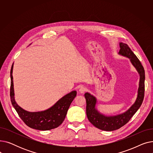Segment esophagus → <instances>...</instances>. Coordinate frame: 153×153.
<instances>
[{
    "mask_svg": "<svg viewBox=\"0 0 153 153\" xmlns=\"http://www.w3.org/2000/svg\"><path fill=\"white\" fill-rule=\"evenodd\" d=\"M86 91H87V88L84 87V86L81 87H80V89H79V92H81V93H82V94L84 93Z\"/></svg>",
    "mask_w": 153,
    "mask_h": 153,
    "instance_id": "1",
    "label": "esophagus"
}]
</instances>
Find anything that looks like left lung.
Instances as JSON below:
<instances>
[{
    "instance_id": "1",
    "label": "left lung",
    "mask_w": 153,
    "mask_h": 153,
    "mask_svg": "<svg viewBox=\"0 0 153 153\" xmlns=\"http://www.w3.org/2000/svg\"><path fill=\"white\" fill-rule=\"evenodd\" d=\"M120 50L118 54L130 59L131 64L140 74V82L137 98L130 108L121 114L114 116H106L100 114L95 108L97 99L91 94H84L86 99V114L89 122L96 128L104 131H114L126 124L141 107L144 95L145 72L138 58L126 44L120 43Z\"/></svg>"
}]
</instances>
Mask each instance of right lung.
<instances>
[{"mask_svg":"<svg viewBox=\"0 0 153 153\" xmlns=\"http://www.w3.org/2000/svg\"><path fill=\"white\" fill-rule=\"evenodd\" d=\"M13 67L10 70V100L13 107L20 118L28 126L38 130H50L58 127L65 119L72 102L76 97L77 92L73 91L64 95L54 105L48 109L35 112H30L20 107L15 102L13 82Z\"/></svg>","mask_w":153,"mask_h":153,"instance_id":"right-lung-1","label":"right lung"}]
</instances>
